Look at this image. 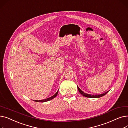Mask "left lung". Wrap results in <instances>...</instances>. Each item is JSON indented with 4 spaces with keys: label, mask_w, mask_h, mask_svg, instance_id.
Returning <instances> with one entry per match:
<instances>
[{
    "label": "left lung",
    "mask_w": 128,
    "mask_h": 128,
    "mask_svg": "<svg viewBox=\"0 0 128 128\" xmlns=\"http://www.w3.org/2000/svg\"><path fill=\"white\" fill-rule=\"evenodd\" d=\"M77 88H78V90L79 91V92H80V94H82V96H86V97H87V98H100V97H102L104 96H105L106 94H107V93H108V91L107 92H106L103 94H98V95H91V94H86L83 91H82L80 89V88H79V87L77 86Z\"/></svg>",
    "instance_id": "1"
}]
</instances>
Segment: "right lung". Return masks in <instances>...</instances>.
Returning a JSON list of instances; mask_svg holds the SVG:
<instances>
[{
	"label": "right lung",
	"instance_id": "obj_1",
	"mask_svg": "<svg viewBox=\"0 0 128 128\" xmlns=\"http://www.w3.org/2000/svg\"><path fill=\"white\" fill-rule=\"evenodd\" d=\"M58 90L56 92V93L54 95H53V96H52L50 98H47L46 99H44V100H35L34 101L35 102H47L48 101V100H51L52 99L54 98L56 96L58 95Z\"/></svg>",
	"mask_w": 128,
	"mask_h": 128
}]
</instances>
